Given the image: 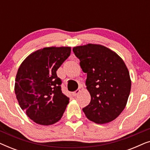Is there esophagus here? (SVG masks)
<instances>
[{
    "label": "esophagus",
    "mask_w": 150,
    "mask_h": 150,
    "mask_svg": "<svg viewBox=\"0 0 150 150\" xmlns=\"http://www.w3.org/2000/svg\"><path fill=\"white\" fill-rule=\"evenodd\" d=\"M80 92H81V90L80 89H77V90H76L75 91H74V92H72V96H76L78 94H79Z\"/></svg>",
    "instance_id": "34e87169"
}]
</instances>
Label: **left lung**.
I'll list each match as a JSON object with an SVG mask.
<instances>
[{"label":"left lung","mask_w":150,"mask_h":150,"mask_svg":"<svg viewBox=\"0 0 150 150\" xmlns=\"http://www.w3.org/2000/svg\"><path fill=\"white\" fill-rule=\"evenodd\" d=\"M73 52L87 73L85 84L91 95L83 112L96 124L112 122L124 110L130 95L131 80L126 64L117 53L100 44L76 46Z\"/></svg>","instance_id":"8db88e82"}]
</instances>
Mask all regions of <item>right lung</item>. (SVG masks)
<instances>
[{
  "label": "right lung",
  "instance_id": "add662e5",
  "mask_svg": "<svg viewBox=\"0 0 150 150\" xmlns=\"http://www.w3.org/2000/svg\"><path fill=\"white\" fill-rule=\"evenodd\" d=\"M70 53L71 47H46L28 55L18 68L16 98L36 124L48 126L62 117L69 98L62 93L57 70Z\"/></svg>",
  "mask_w": 150,
  "mask_h": 150
}]
</instances>
